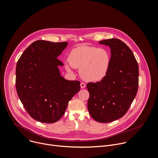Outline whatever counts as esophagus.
<instances>
[{
  "instance_id": "34e87169",
  "label": "esophagus",
  "mask_w": 158,
  "mask_h": 158,
  "mask_svg": "<svg viewBox=\"0 0 158 158\" xmlns=\"http://www.w3.org/2000/svg\"><path fill=\"white\" fill-rule=\"evenodd\" d=\"M85 86H86V85H85V83H84V82H81V87L82 89L85 88Z\"/></svg>"
}]
</instances>
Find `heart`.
Here are the masks:
<instances>
[{"instance_id": "obj_1", "label": "heart", "mask_w": 158, "mask_h": 158, "mask_svg": "<svg viewBox=\"0 0 158 158\" xmlns=\"http://www.w3.org/2000/svg\"><path fill=\"white\" fill-rule=\"evenodd\" d=\"M69 64H65V68L80 70L81 76L87 81L98 82L107 75L110 66L111 56L106 48L91 46H79L72 49L68 56Z\"/></svg>"}]
</instances>
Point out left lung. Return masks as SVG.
<instances>
[{
    "mask_svg": "<svg viewBox=\"0 0 158 158\" xmlns=\"http://www.w3.org/2000/svg\"><path fill=\"white\" fill-rule=\"evenodd\" d=\"M99 44L110 48L111 62L106 77L96 83L89 82L87 108L99 123H110L122 118L136 96L139 67L132 51L118 39L103 40Z\"/></svg>",
    "mask_w": 158,
    "mask_h": 158,
    "instance_id": "8db88e82",
    "label": "left lung"
}]
</instances>
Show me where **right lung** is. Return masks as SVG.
I'll use <instances>...</instances> for the list:
<instances>
[{
	"label": "right lung",
	"instance_id": "obj_1",
	"mask_svg": "<svg viewBox=\"0 0 158 158\" xmlns=\"http://www.w3.org/2000/svg\"><path fill=\"white\" fill-rule=\"evenodd\" d=\"M67 42L39 40L32 43L19 59L15 87L18 96L28 114L35 120L54 123L64 114L69 101L81 89L78 81L60 76L57 57Z\"/></svg>",
	"mask_w": 158,
	"mask_h": 158
}]
</instances>
